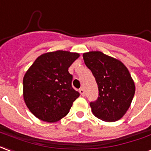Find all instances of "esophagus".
I'll list each match as a JSON object with an SVG mask.
<instances>
[{
    "mask_svg": "<svg viewBox=\"0 0 151 151\" xmlns=\"http://www.w3.org/2000/svg\"><path fill=\"white\" fill-rule=\"evenodd\" d=\"M79 92H80V95L81 96H84V90H83V88H80V90H79Z\"/></svg>",
    "mask_w": 151,
    "mask_h": 151,
    "instance_id": "34e87169",
    "label": "esophagus"
}]
</instances>
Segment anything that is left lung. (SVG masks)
I'll list each match as a JSON object with an SVG mask.
<instances>
[{
	"label": "left lung",
	"instance_id": "1",
	"mask_svg": "<svg viewBox=\"0 0 151 151\" xmlns=\"http://www.w3.org/2000/svg\"><path fill=\"white\" fill-rule=\"evenodd\" d=\"M83 58L98 85V98L90 102L92 113L104 122L118 121L128 110L135 93L128 69L121 61L101 51L84 53Z\"/></svg>",
	"mask_w": 151,
	"mask_h": 151
}]
</instances>
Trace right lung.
Segmentation results:
<instances>
[{
  "label": "right lung",
  "instance_id": "obj_1",
  "mask_svg": "<svg viewBox=\"0 0 151 151\" xmlns=\"http://www.w3.org/2000/svg\"><path fill=\"white\" fill-rule=\"evenodd\" d=\"M78 53L57 50L38 57L23 78V97L29 111L47 122L59 121L68 113L80 93L71 85L68 68Z\"/></svg>",
  "mask_w": 151,
  "mask_h": 151
}]
</instances>
